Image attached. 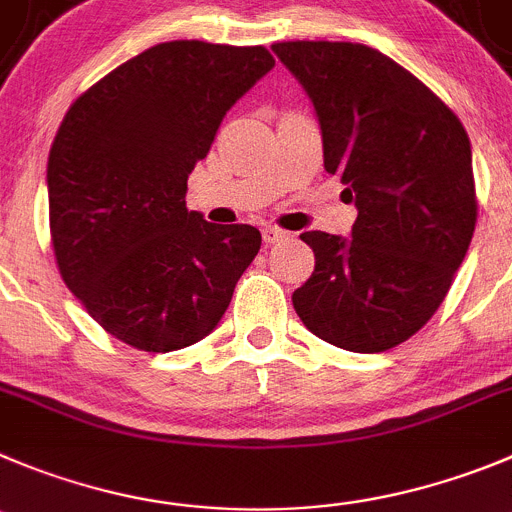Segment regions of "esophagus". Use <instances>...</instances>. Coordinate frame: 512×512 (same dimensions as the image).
<instances>
[{
    "label": "esophagus",
    "mask_w": 512,
    "mask_h": 512,
    "mask_svg": "<svg viewBox=\"0 0 512 512\" xmlns=\"http://www.w3.org/2000/svg\"><path fill=\"white\" fill-rule=\"evenodd\" d=\"M285 237H288V232L280 227H275V224H265V227H262V240H265L267 245H275V242L285 240Z\"/></svg>",
    "instance_id": "esophagus-1"
}]
</instances>
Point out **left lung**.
Instances as JSON below:
<instances>
[{
    "label": "left lung",
    "mask_w": 512,
    "mask_h": 512,
    "mask_svg": "<svg viewBox=\"0 0 512 512\" xmlns=\"http://www.w3.org/2000/svg\"><path fill=\"white\" fill-rule=\"evenodd\" d=\"M358 217L351 240L303 232L315 270L293 293L310 333L353 353L412 338L442 305L477 222L470 138L409 70L356 42H275Z\"/></svg>",
    "instance_id": "obj_1"
}]
</instances>
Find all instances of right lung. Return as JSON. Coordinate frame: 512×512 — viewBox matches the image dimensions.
Wrapping results in <instances>:
<instances>
[{
	"mask_svg": "<svg viewBox=\"0 0 512 512\" xmlns=\"http://www.w3.org/2000/svg\"><path fill=\"white\" fill-rule=\"evenodd\" d=\"M275 65L265 47L174 40L85 90L47 161L50 234L70 293L138 351L202 341L262 245L250 224L186 209V179L217 128Z\"/></svg>",
	"mask_w": 512,
	"mask_h": 512,
	"instance_id": "1",
	"label": "right lung"
}]
</instances>
